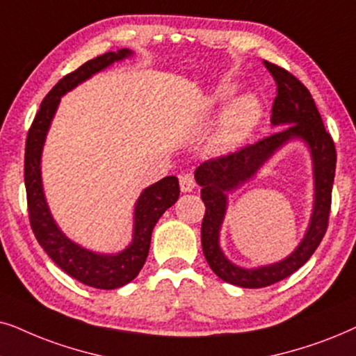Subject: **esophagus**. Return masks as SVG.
Segmentation results:
<instances>
[{
	"mask_svg": "<svg viewBox=\"0 0 356 356\" xmlns=\"http://www.w3.org/2000/svg\"><path fill=\"white\" fill-rule=\"evenodd\" d=\"M179 184H181L182 192H192L195 188V179H193L192 174H182L179 177Z\"/></svg>",
	"mask_w": 356,
	"mask_h": 356,
	"instance_id": "34e87169",
	"label": "esophagus"
}]
</instances>
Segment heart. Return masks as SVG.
Instances as JSON below:
<instances>
[{
  "label": "heart",
  "instance_id": "b5f03b06",
  "mask_svg": "<svg viewBox=\"0 0 356 356\" xmlns=\"http://www.w3.org/2000/svg\"><path fill=\"white\" fill-rule=\"evenodd\" d=\"M233 99V89H221L213 97V107H222ZM260 117V106L254 97H243L231 106L222 118L220 130H218L215 143L220 149L238 148L241 143L250 135L254 127L257 125Z\"/></svg>",
  "mask_w": 356,
  "mask_h": 356
}]
</instances>
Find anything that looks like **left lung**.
Listing matches in <instances>:
<instances>
[{"instance_id":"obj_1","label":"left lung","mask_w":356,"mask_h":356,"mask_svg":"<svg viewBox=\"0 0 356 356\" xmlns=\"http://www.w3.org/2000/svg\"><path fill=\"white\" fill-rule=\"evenodd\" d=\"M264 65L277 84L270 120L273 125L286 127L233 153L208 159L195 170L197 182L202 186L200 197L205 203V216L202 221L203 254L210 268L221 280L243 288H264L285 280L311 259L329 226L337 164L334 140L325 130L307 88L282 66L270 61H264ZM291 138H302L310 145L315 163L316 202L310 229L296 252L282 263L254 270L236 268L222 255L217 244L219 226L225 211L224 192L252 177L275 150Z\"/></svg>"}]
</instances>
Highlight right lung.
<instances>
[{
  "label": "right lung",
  "instance_id": "add662e5",
  "mask_svg": "<svg viewBox=\"0 0 356 356\" xmlns=\"http://www.w3.org/2000/svg\"><path fill=\"white\" fill-rule=\"evenodd\" d=\"M131 55L129 49L118 51H107L101 56L86 61L78 70L71 71L51 88L44 97L39 112L35 113L26 140V154H24V182H26L27 211H29L31 227L34 236L49 257L84 285L99 288V290H113L130 283L140 270L143 268L149 252L151 233L161 215L172 207L179 198V181L174 175L161 179L154 186L146 188L136 202L135 208V234L134 243L123 252L117 255H101L89 252L71 243L56 227L47 207L40 179V153L44 140L51 122V117L58 106L60 97L66 91L78 86L89 76L112 65L113 61Z\"/></svg>",
  "mask_w": 356,
  "mask_h": 356
}]
</instances>
